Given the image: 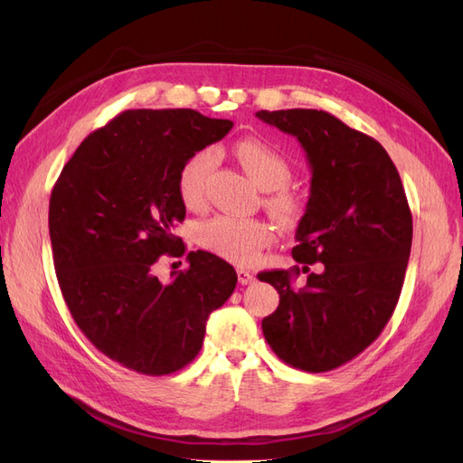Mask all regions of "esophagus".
<instances>
[{
  "label": "esophagus",
  "mask_w": 463,
  "mask_h": 463,
  "mask_svg": "<svg viewBox=\"0 0 463 463\" xmlns=\"http://www.w3.org/2000/svg\"><path fill=\"white\" fill-rule=\"evenodd\" d=\"M237 278H240V284H243V286L255 282L253 272H249V270H245V269H237Z\"/></svg>",
  "instance_id": "34e87169"
}]
</instances>
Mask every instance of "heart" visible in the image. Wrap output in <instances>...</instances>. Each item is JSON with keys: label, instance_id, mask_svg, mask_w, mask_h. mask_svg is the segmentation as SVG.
Segmentation results:
<instances>
[{"label": "heart", "instance_id": "obj_1", "mask_svg": "<svg viewBox=\"0 0 463 463\" xmlns=\"http://www.w3.org/2000/svg\"><path fill=\"white\" fill-rule=\"evenodd\" d=\"M232 152L250 179L260 189L270 191L266 197V206H269L270 214L284 226L296 223L303 214V203L296 193L286 187L291 177V167L284 154L257 137L240 138L232 146ZM210 167H213V154L208 150L191 154L179 167L177 193L181 203L187 208L197 210L204 204ZM197 241L210 253L230 262L249 264L272 241V230L269 223L257 218L222 214L201 223Z\"/></svg>", "mask_w": 463, "mask_h": 463}]
</instances>
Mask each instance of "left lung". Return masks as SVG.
<instances>
[{
	"label": "left lung",
	"mask_w": 463,
	"mask_h": 463,
	"mask_svg": "<svg viewBox=\"0 0 463 463\" xmlns=\"http://www.w3.org/2000/svg\"><path fill=\"white\" fill-rule=\"evenodd\" d=\"M257 118L298 137L313 172L291 250L303 269L259 274L279 293L262 334L288 365L326 373L369 347L394 313L411 253V210L394 162L373 137L322 109H260ZM301 269L307 284L296 288Z\"/></svg>",
	"instance_id": "left-lung-1"
}]
</instances>
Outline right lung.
Returning a JSON list of instances; mask_svg holds the SVG:
<instances>
[{
  "instance_id": "1",
  "label": "right lung",
  "mask_w": 463,
  "mask_h": 463,
  "mask_svg": "<svg viewBox=\"0 0 463 463\" xmlns=\"http://www.w3.org/2000/svg\"><path fill=\"white\" fill-rule=\"evenodd\" d=\"M232 128L194 109L121 111L80 143L52 189V255L67 309L96 349L135 373L189 365L208 315L235 289L233 266L206 250H191L172 282L154 274L162 255H185L175 235L185 220L179 167Z\"/></svg>"
}]
</instances>
